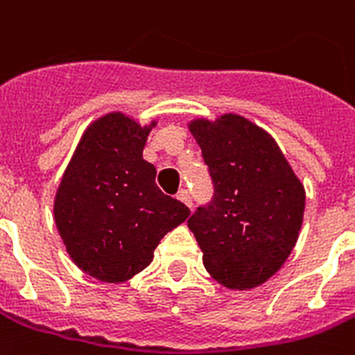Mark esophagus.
Wrapping results in <instances>:
<instances>
[{"label": "esophagus", "instance_id": "obj_1", "mask_svg": "<svg viewBox=\"0 0 355 355\" xmlns=\"http://www.w3.org/2000/svg\"><path fill=\"white\" fill-rule=\"evenodd\" d=\"M177 198L180 200V202L186 204L187 207L193 206V200H191V195H189V191L187 189H180V191L177 193Z\"/></svg>", "mask_w": 355, "mask_h": 355}]
</instances>
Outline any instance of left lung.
Masks as SVG:
<instances>
[{"instance_id":"left-lung-1","label":"left lung","mask_w":355,"mask_h":355,"mask_svg":"<svg viewBox=\"0 0 355 355\" xmlns=\"http://www.w3.org/2000/svg\"><path fill=\"white\" fill-rule=\"evenodd\" d=\"M189 131L213 182L211 200L187 220L204 266L232 290L259 286L297 243L304 187L277 142L244 116L198 118Z\"/></svg>"}]
</instances>
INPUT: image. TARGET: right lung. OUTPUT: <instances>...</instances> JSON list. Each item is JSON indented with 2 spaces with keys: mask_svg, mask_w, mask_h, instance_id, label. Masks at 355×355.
Segmentation results:
<instances>
[{
  "mask_svg": "<svg viewBox=\"0 0 355 355\" xmlns=\"http://www.w3.org/2000/svg\"><path fill=\"white\" fill-rule=\"evenodd\" d=\"M155 123L142 128L122 112L98 118L83 132L54 198V220L80 270L123 282L153 261L160 239L189 217L164 195L142 151Z\"/></svg>",
  "mask_w": 355,
  "mask_h": 355,
  "instance_id": "1",
  "label": "right lung"
}]
</instances>
